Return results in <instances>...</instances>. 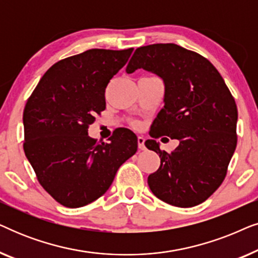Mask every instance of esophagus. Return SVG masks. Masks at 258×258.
<instances>
[{
    "label": "esophagus",
    "instance_id": "34e87169",
    "mask_svg": "<svg viewBox=\"0 0 258 258\" xmlns=\"http://www.w3.org/2000/svg\"><path fill=\"white\" fill-rule=\"evenodd\" d=\"M144 142H146V139L143 136H139L137 137V143H139V148L141 150L146 149V146H144Z\"/></svg>",
    "mask_w": 258,
    "mask_h": 258
}]
</instances>
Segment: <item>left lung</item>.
Instances as JSON below:
<instances>
[{
	"instance_id": "obj_1",
	"label": "left lung",
	"mask_w": 258,
	"mask_h": 258,
	"mask_svg": "<svg viewBox=\"0 0 258 258\" xmlns=\"http://www.w3.org/2000/svg\"><path fill=\"white\" fill-rule=\"evenodd\" d=\"M144 69L164 82V107L150 136L179 141L168 154L155 140L148 149L160 155L161 165L148 177L157 199L189 208L204 202L224 181L237 144V107L223 77L202 55L174 43L137 48L126 73Z\"/></svg>"
}]
</instances>
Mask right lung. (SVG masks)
<instances>
[{
  "label": "right lung",
  "mask_w": 258,
  "mask_h": 258,
  "mask_svg": "<svg viewBox=\"0 0 258 258\" xmlns=\"http://www.w3.org/2000/svg\"><path fill=\"white\" fill-rule=\"evenodd\" d=\"M134 49H90L56 62L28 98L23 111L24 154L43 189L62 206H87L109 189L137 151V137L116 129L108 143L88 136L105 109V88Z\"/></svg>",
  "instance_id": "1"
}]
</instances>
